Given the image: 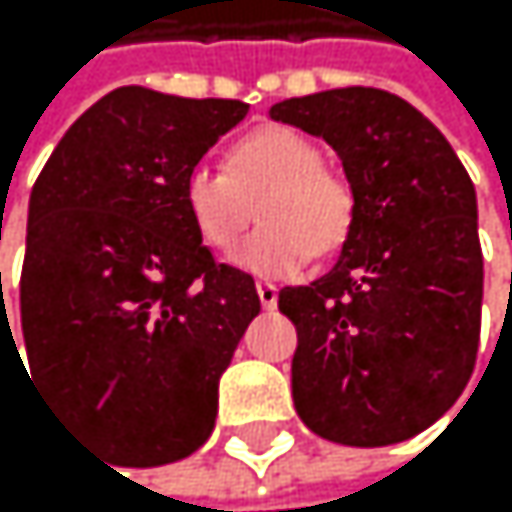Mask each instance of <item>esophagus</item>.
<instances>
[{"instance_id": "34e87169", "label": "esophagus", "mask_w": 512, "mask_h": 512, "mask_svg": "<svg viewBox=\"0 0 512 512\" xmlns=\"http://www.w3.org/2000/svg\"><path fill=\"white\" fill-rule=\"evenodd\" d=\"M258 298H261V304H264V310H273L276 307V301H279V288L273 285V282H267V279H258Z\"/></svg>"}]
</instances>
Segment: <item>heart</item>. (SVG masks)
Wrapping results in <instances>:
<instances>
[{"mask_svg":"<svg viewBox=\"0 0 512 512\" xmlns=\"http://www.w3.org/2000/svg\"><path fill=\"white\" fill-rule=\"evenodd\" d=\"M258 221L233 261L258 276H291L313 254H331L353 227L356 199L344 178L322 165V150L301 131L258 128L227 150L224 168L196 165L184 178L190 224L208 248H230L251 221Z\"/></svg>","mask_w":512,"mask_h":512,"instance_id":"1","label":"heart"}]
</instances>
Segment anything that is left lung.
<instances>
[{
  "mask_svg": "<svg viewBox=\"0 0 512 512\" xmlns=\"http://www.w3.org/2000/svg\"><path fill=\"white\" fill-rule=\"evenodd\" d=\"M270 119L338 153L356 214L341 258L279 291L298 328L291 396L322 439L378 448L436 424L464 393L479 347L476 190L442 131L381 88H331Z\"/></svg>",
  "mask_w": 512,
  "mask_h": 512,
  "instance_id": "obj_1",
  "label": "left lung"
}]
</instances>
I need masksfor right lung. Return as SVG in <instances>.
<instances>
[{
	"mask_svg": "<svg viewBox=\"0 0 512 512\" xmlns=\"http://www.w3.org/2000/svg\"><path fill=\"white\" fill-rule=\"evenodd\" d=\"M245 113L242 101L116 88L70 125L30 193L21 331L33 381L125 467L205 445L218 381L261 313L254 279L211 258L184 205L187 171Z\"/></svg>",
	"mask_w": 512,
	"mask_h": 512,
	"instance_id": "1",
	"label": "right lung"
}]
</instances>
